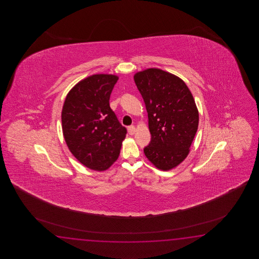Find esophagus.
<instances>
[{"label":"esophagus","instance_id":"1","mask_svg":"<svg viewBox=\"0 0 259 259\" xmlns=\"http://www.w3.org/2000/svg\"><path fill=\"white\" fill-rule=\"evenodd\" d=\"M127 132H128L130 135H133L136 132V127H134V126H130V127H127Z\"/></svg>","mask_w":259,"mask_h":259}]
</instances>
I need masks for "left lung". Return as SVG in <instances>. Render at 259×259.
<instances>
[{"mask_svg":"<svg viewBox=\"0 0 259 259\" xmlns=\"http://www.w3.org/2000/svg\"><path fill=\"white\" fill-rule=\"evenodd\" d=\"M148 113L151 142L143 152L161 170H169L187 157L198 128L193 94L173 74L148 68L134 75Z\"/></svg>","mask_w":259,"mask_h":259,"instance_id":"1","label":"left lung"}]
</instances>
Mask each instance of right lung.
<instances>
[{
	"label": "right lung",
	"instance_id": "right-lung-1",
	"mask_svg": "<svg viewBox=\"0 0 259 259\" xmlns=\"http://www.w3.org/2000/svg\"><path fill=\"white\" fill-rule=\"evenodd\" d=\"M117 76L96 74L77 83L66 95L62 128L66 145L82 165L109 168L117 159L127 130L110 108Z\"/></svg>",
	"mask_w": 259,
	"mask_h": 259
}]
</instances>
